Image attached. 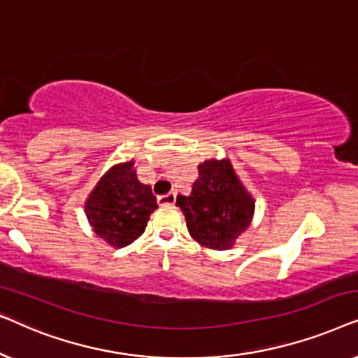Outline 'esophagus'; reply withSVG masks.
Wrapping results in <instances>:
<instances>
[{
	"label": "esophagus",
	"instance_id": "obj_1",
	"mask_svg": "<svg viewBox=\"0 0 358 358\" xmlns=\"http://www.w3.org/2000/svg\"><path fill=\"white\" fill-rule=\"evenodd\" d=\"M174 202H176V194L174 192H169L166 195H159V197H158L159 205H174Z\"/></svg>",
	"mask_w": 358,
	"mask_h": 358
}]
</instances>
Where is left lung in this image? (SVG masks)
<instances>
[{"label":"left lung","instance_id":"8db88e82","mask_svg":"<svg viewBox=\"0 0 358 358\" xmlns=\"http://www.w3.org/2000/svg\"><path fill=\"white\" fill-rule=\"evenodd\" d=\"M189 197L179 195L185 224L195 241L215 251L231 249L252 222L256 202L248 192L231 161L205 159Z\"/></svg>","mask_w":358,"mask_h":358}]
</instances>
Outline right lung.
<instances>
[{
	"label": "right lung",
	"instance_id": "obj_1",
	"mask_svg": "<svg viewBox=\"0 0 358 358\" xmlns=\"http://www.w3.org/2000/svg\"><path fill=\"white\" fill-rule=\"evenodd\" d=\"M134 164L130 159L112 166L85 203L91 228L112 248H125L140 238L158 208L151 187L140 182Z\"/></svg>",
	"mask_w": 358,
	"mask_h": 358
}]
</instances>
